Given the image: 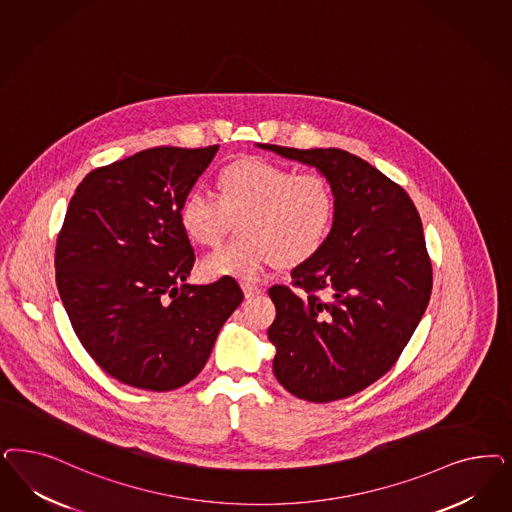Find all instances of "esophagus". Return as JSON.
Returning <instances> with one entry per match:
<instances>
[{"mask_svg":"<svg viewBox=\"0 0 512 512\" xmlns=\"http://www.w3.org/2000/svg\"><path fill=\"white\" fill-rule=\"evenodd\" d=\"M241 288H243V294H245V297H248V299L262 294V288H260V286H256V284H250V282H243V284H241Z\"/></svg>","mask_w":512,"mask_h":512,"instance_id":"34e87169","label":"esophagus"}]
</instances>
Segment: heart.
Masks as SVG:
<instances>
[{"mask_svg":"<svg viewBox=\"0 0 512 512\" xmlns=\"http://www.w3.org/2000/svg\"><path fill=\"white\" fill-rule=\"evenodd\" d=\"M220 194L192 188L179 220L190 241L218 245L239 218L241 239L199 262L201 277L254 281L277 260L296 265L313 258L330 237L337 216V194L328 177L297 173L264 158H243L218 175Z\"/></svg>","mask_w":512,"mask_h":512,"instance_id":"heart-1","label":"heart"}]
</instances>
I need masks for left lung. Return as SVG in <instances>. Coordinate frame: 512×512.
Wrapping results in <instances>:
<instances>
[{"instance_id":"8db88e82","label":"left lung","mask_w":512,"mask_h":512,"mask_svg":"<svg viewBox=\"0 0 512 512\" xmlns=\"http://www.w3.org/2000/svg\"><path fill=\"white\" fill-rule=\"evenodd\" d=\"M311 165L337 194L326 245L275 284L273 373L301 399L328 403L380 379L413 337L431 296V262L409 194L377 167L341 149L258 145Z\"/></svg>"}]
</instances>
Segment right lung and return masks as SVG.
<instances>
[{
    "label": "right lung",
    "instance_id": "add662e5",
    "mask_svg": "<svg viewBox=\"0 0 512 512\" xmlns=\"http://www.w3.org/2000/svg\"><path fill=\"white\" fill-rule=\"evenodd\" d=\"M216 150H141L90 171L69 201L58 292L86 352L133 388L167 392L198 377L243 301L231 277L186 284L196 256L179 211Z\"/></svg>",
    "mask_w": 512,
    "mask_h": 512
}]
</instances>
